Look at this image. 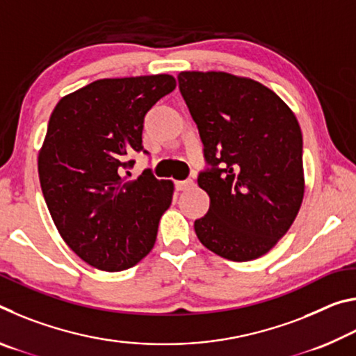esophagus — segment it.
<instances>
[{"label":"esophagus","instance_id":"34e87169","mask_svg":"<svg viewBox=\"0 0 356 356\" xmlns=\"http://www.w3.org/2000/svg\"><path fill=\"white\" fill-rule=\"evenodd\" d=\"M193 185H195V182H193L191 179H186V180H177V182H176V188H177L179 191H182V190L190 188V186H193Z\"/></svg>","mask_w":356,"mask_h":356}]
</instances>
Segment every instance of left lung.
I'll return each mask as SVG.
<instances>
[{"instance_id": "1", "label": "left lung", "mask_w": 356, "mask_h": 356, "mask_svg": "<svg viewBox=\"0 0 356 356\" xmlns=\"http://www.w3.org/2000/svg\"><path fill=\"white\" fill-rule=\"evenodd\" d=\"M179 88L212 166L197 177L210 197L195 221L197 238L229 261L267 254L305 196L297 118L272 89L227 72H180Z\"/></svg>"}]
</instances>
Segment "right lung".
Segmentation results:
<instances>
[{"instance_id":"1","label":"right lung","mask_w":356,"mask_h":356,"mask_svg":"<svg viewBox=\"0 0 356 356\" xmlns=\"http://www.w3.org/2000/svg\"><path fill=\"white\" fill-rule=\"evenodd\" d=\"M174 89L168 74L104 78L64 95L51 113L38 156L42 193L59 236L91 267L120 272L154 248L174 184L149 170L130 180L125 170L143 149L146 113Z\"/></svg>"}]
</instances>
